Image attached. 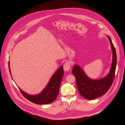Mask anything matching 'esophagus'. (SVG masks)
I'll return each instance as SVG.
<instances>
[{"instance_id": "1", "label": "esophagus", "mask_w": 125, "mask_h": 125, "mask_svg": "<svg viewBox=\"0 0 125 125\" xmlns=\"http://www.w3.org/2000/svg\"><path fill=\"white\" fill-rule=\"evenodd\" d=\"M71 68L70 64L68 62H66L63 65V69L65 71H68Z\"/></svg>"}]
</instances>
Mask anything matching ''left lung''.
<instances>
[{
	"label": "left lung",
	"instance_id": "obj_1",
	"mask_svg": "<svg viewBox=\"0 0 125 125\" xmlns=\"http://www.w3.org/2000/svg\"><path fill=\"white\" fill-rule=\"evenodd\" d=\"M113 53V60L110 70L107 75L101 79L94 80L89 78L78 65H75L72 73L76 79V84L80 94L85 99L92 100L105 94L114 81L116 69L117 57L115 48L111 38L108 36Z\"/></svg>",
	"mask_w": 125,
	"mask_h": 125
}]
</instances>
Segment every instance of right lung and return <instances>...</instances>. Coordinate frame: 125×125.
I'll return each mask as SVG.
<instances>
[{"label":"right lung","mask_w":125,"mask_h":125,"mask_svg":"<svg viewBox=\"0 0 125 125\" xmlns=\"http://www.w3.org/2000/svg\"><path fill=\"white\" fill-rule=\"evenodd\" d=\"M9 68L11 74L9 62ZM63 75V66L62 65L52 75L45 89L39 94L35 95H29L23 91L19 87L18 88L22 95L29 101L37 104H50L53 102L57 97Z\"/></svg>","instance_id":"obj_1"}]
</instances>
